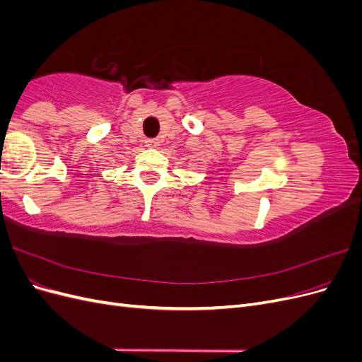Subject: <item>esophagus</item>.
Instances as JSON below:
<instances>
[{
	"mask_svg": "<svg viewBox=\"0 0 362 362\" xmlns=\"http://www.w3.org/2000/svg\"><path fill=\"white\" fill-rule=\"evenodd\" d=\"M146 146L148 148H158L160 146V140L158 139H148L146 140Z\"/></svg>",
	"mask_w": 362,
	"mask_h": 362,
	"instance_id": "obj_1",
	"label": "esophagus"
}]
</instances>
